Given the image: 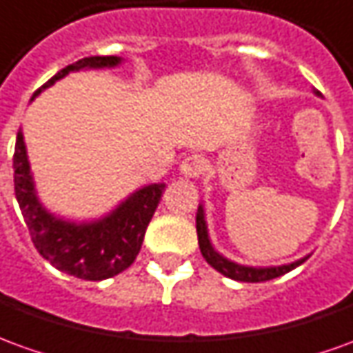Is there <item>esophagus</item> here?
<instances>
[{
  "label": "esophagus",
  "mask_w": 353,
  "mask_h": 353,
  "mask_svg": "<svg viewBox=\"0 0 353 353\" xmlns=\"http://www.w3.org/2000/svg\"><path fill=\"white\" fill-rule=\"evenodd\" d=\"M208 169V161L201 155H188L184 161L181 163V172L184 176H200L201 172Z\"/></svg>",
  "instance_id": "esophagus-1"
}]
</instances>
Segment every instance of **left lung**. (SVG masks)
I'll use <instances>...</instances> for the list:
<instances>
[{"mask_svg":"<svg viewBox=\"0 0 353 353\" xmlns=\"http://www.w3.org/2000/svg\"><path fill=\"white\" fill-rule=\"evenodd\" d=\"M196 230H198V244H200L201 255L205 257V261L221 274H225V276L232 279V281H240V283H263V281H271V279H276L281 274L292 271V269H296L298 265H302L307 259V257H303V259H298L294 263L281 265V267H246V265H238L234 261H230L227 257L217 254L213 250V246H211L208 236L205 215H203V208L201 205L198 208V213H196Z\"/></svg>","mask_w":353,"mask_h":353,"instance_id":"obj_1","label":"left lung"}]
</instances>
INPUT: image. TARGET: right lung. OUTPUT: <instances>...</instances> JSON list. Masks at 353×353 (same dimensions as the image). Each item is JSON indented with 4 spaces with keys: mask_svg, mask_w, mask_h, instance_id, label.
Returning <instances> with one entry per match:
<instances>
[{
    "mask_svg": "<svg viewBox=\"0 0 353 353\" xmlns=\"http://www.w3.org/2000/svg\"><path fill=\"white\" fill-rule=\"evenodd\" d=\"M119 63L121 59L115 55L84 57L51 77L42 88L34 92L32 99L43 88L55 84V80L69 74L70 70L103 69L115 67ZM13 169L14 196L34 246L55 269L82 281H103L123 273L134 263L144 242L145 228L159 205L165 184L144 186L107 217L77 225L48 213L36 198L23 132L17 134Z\"/></svg>",
    "mask_w": 353,
    "mask_h": 353,
    "instance_id": "add662e5",
    "label": "right lung"
}]
</instances>
